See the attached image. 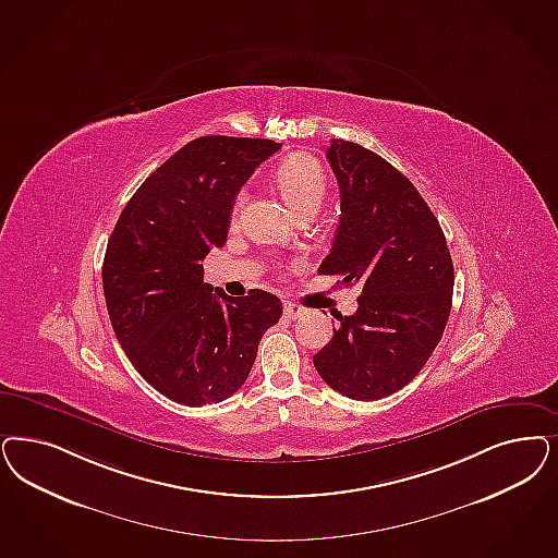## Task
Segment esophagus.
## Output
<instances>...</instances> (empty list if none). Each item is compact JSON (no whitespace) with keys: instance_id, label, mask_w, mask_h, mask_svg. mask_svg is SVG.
Returning <instances> with one entry per match:
<instances>
[{"instance_id":"obj_1","label":"esophagus","mask_w":558,"mask_h":558,"mask_svg":"<svg viewBox=\"0 0 558 558\" xmlns=\"http://www.w3.org/2000/svg\"><path fill=\"white\" fill-rule=\"evenodd\" d=\"M284 313L289 315L290 319H299V317H303L307 311L305 307H301V305H296V303H290V301H284Z\"/></svg>"}]
</instances>
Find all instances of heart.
<instances>
[{
	"label": "heart",
	"instance_id": "1",
	"mask_svg": "<svg viewBox=\"0 0 558 558\" xmlns=\"http://www.w3.org/2000/svg\"><path fill=\"white\" fill-rule=\"evenodd\" d=\"M276 185L287 199L290 210L294 214L301 211L319 210L327 193V177L322 162L311 154H292L274 173ZM247 199V192L241 190L232 204V218L239 216Z\"/></svg>",
	"mask_w": 558,
	"mask_h": 558
}]
</instances>
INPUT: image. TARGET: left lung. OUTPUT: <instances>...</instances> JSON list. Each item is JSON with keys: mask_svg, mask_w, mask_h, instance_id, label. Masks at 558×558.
<instances>
[{"mask_svg": "<svg viewBox=\"0 0 558 558\" xmlns=\"http://www.w3.org/2000/svg\"><path fill=\"white\" fill-rule=\"evenodd\" d=\"M327 160L342 214L317 271L363 292L354 315H333L340 326L313 365L331 389L371 402L410 384L439 344L453 262L439 220L396 167L347 140H331Z\"/></svg>", "mask_w": 558, "mask_h": 558, "instance_id": "obj_1", "label": "left lung"}]
</instances>
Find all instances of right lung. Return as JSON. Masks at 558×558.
I'll list each match as a JSON object with an SVG mask.
<instances>
[{
    "label": "right lung",
    "mask_w": 558,
    "mask_h": 558,
    "mask_svg": "<svg viewBox=\"0 0 558 558\" xmlns=\"http://www.w3.org/2000/svg\"><path fill=\"white\" fill-rule=\"evenodd\" d=\"M282 144L204 135L154 171L121 211L102 262L111 326L135 371L177 404H218L247 381L282 303L266 290L229 296L204 282L227 243L232 204Z\"/></svg>",
    "instance_id": "right-lung-1"
}]
</instances>
